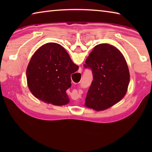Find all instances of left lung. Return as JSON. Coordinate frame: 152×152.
<instances>
[{
  "mask_svg": "<svg viewBox=\"0 0 152 152\" xmlns=\"http://www.w3.org/2000/svg\"><path fill=\"white\" fill-rule=\"evenodd\" d=\"M84 64L92 70L93 80L85 106L100 111L117 104L126 94L130 81L127 64L115 46L101 43L95 46Z\"/></svg>",
  "mask_w": 152,
  "mask_h": 152,
  "instance_id": "8db88e82",
  "label": "left lung"
}]
</instances>
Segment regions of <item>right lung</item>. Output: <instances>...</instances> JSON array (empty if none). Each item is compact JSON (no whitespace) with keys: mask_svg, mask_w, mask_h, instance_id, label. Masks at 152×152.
<instances>
[{"mask_svg":"<svg viewBox=\"0 0 152 152\" xmlns=\"http://www.w3.org/2000/svg\"><path fill=\"white\" fill-rule=\"evenodd\" d=\"M78 70L66 50L48 43L35 51L28 64L26 77L30 92L42 101L56 106L70 101L66 91L71 87V74Z\"/></svg>","mask_w":152,"mask_h":152,"instance_id":"add662e5","label":"right lung"}]
</instances>
